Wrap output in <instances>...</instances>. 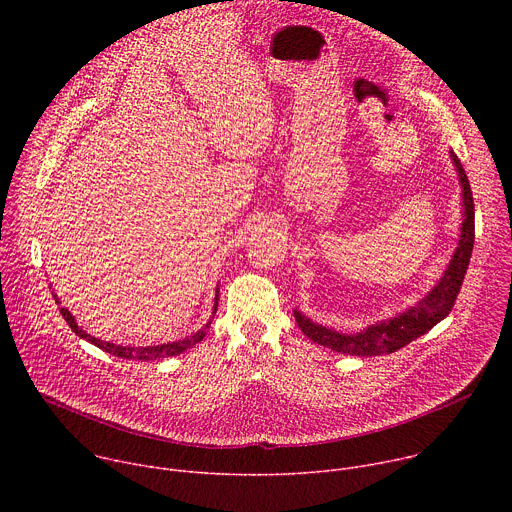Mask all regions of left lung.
Listing matches in <instances>:
<instances>
[{"label": "left lung", "mask_w": 512, "mask_h": 512, "mask_svg": "<svg viewBox=\"0 0 512 512\" xmlns=\"http://www.w3.org/2000/svg\"><path fill=\"white\" fill-rule=\"evenodd\" d=\"M450 158L454 162L462 186V229L458 247L452 253V259L442 277L437 279V283L417 304L409 306L405 312L393 318L362 328L360 332H338L334 328L312 322L306 314L294 310L298 326L310 340L352 356L391 354L407 346L411 340L429 332L437 322H442L452 312L474 249V198L466 170L462 168L458 156L450 152Z\"/></svg>", "instance_id": "left-lung-1"}]
</instances>
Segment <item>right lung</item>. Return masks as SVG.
Listing matches in <instances>:
<instances>
[{"mask_svg":"<svg viewBox=\"0 0 512 512\" xmlns=\"http://www.w3.org/2000/svg\"><path fill=\"white\" fill-rule=\"evenodd\" d=\"M56 298V296H54ZM56 304H58V298H56ZM216 308H218V287H216V296H214V306H212V316L216 314ZM60 314L62 318L66 320V324L70 326V330L75 332L77 336H81L83 340L99 346L101 350L113 354V356H119V358H135V360H158V358H166V356H176L188 348H192L196 342H200L204 336H206V330L210 328V322H206L198 332H194L192 336H186L182 340H176V342H168V344H158V346H121V344H113V342H105L101 338H95L91 334H87L75 320V316H72L66 308H60Z\"/></svg>","mask_w":512,"mask_h":512,"instance_id":"add662e5","label":"right lung"}]
</instances>
